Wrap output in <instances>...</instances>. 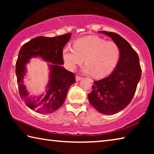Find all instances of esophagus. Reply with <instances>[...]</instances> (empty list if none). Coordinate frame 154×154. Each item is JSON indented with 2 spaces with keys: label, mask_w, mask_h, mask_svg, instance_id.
Segmentation results:
<instances>
[{
  "label": "esophagus",
  "mask_w": 154,
  "mask_h": 154,
  "mask_svg": "<svg viewBox=\"0 0 154 154\" xmlns=\"http://www.w3.org/2000/svg\"><path fill=\"white\" fill-rule=\"evenodd\" d=\"M75 79H76V82H79V81H80L81 79H82V78L81 77H79V76H77V75L76 77H75Z\"/></svg>",
  "instance_id": "34e87169"
}]
</instances>
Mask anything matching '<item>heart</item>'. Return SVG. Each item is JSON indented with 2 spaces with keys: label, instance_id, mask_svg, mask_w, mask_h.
<instances>
[{
  "label": "heart",
  "instance_id": "1",
  "mask_svg": "<svg viewBox=\"0 0 154 154\" xmlns=\"http://www.w3.org/2000/svg\"><path fill=\"white\" fill-rule=\"evenodd\" d=\"M119 56L120 51L116 43L97 36L80 38L75 41L73 48L66 46L62 49V58L68 69L73 71L85 58L86 64L82 72L96 77L111 73L118 63Z\"/></svg>",
  "mask_w": 154,
  "mask_h": 154
}]
</instances>
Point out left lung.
Returning a JSON list of instances; mask_svg holds the SVG:
<instances>
[{"label":"left lung","mask_w":154,"mask_h":154,"mask_svg":"<svg viewBox=\"0 0 154 154\" xmlns=\"http://www.w3.org/2000/svg\"><path fill=\"white\" fill-rule=\"evenodd\" d=\"M109 36L119 48L118 63L110 75L94 82L88 94L90 105L100 113L113 115L131 102L141 77L139 56L126 40L114 32L99 31Z\"/></svg>","instance_id":"left-lung-1"}]
</instances>
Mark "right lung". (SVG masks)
Wrapping results in <instances>:
<instances>
[{
    "mask_svg": "<svg viewBox=\"0 0 154 154\" xmlns=\"http://www.w3.org/2000/svg\"><path fill=\"white\" fill-rule=\"evenodd\" d=\"M71 36V33L54 37L37 36L23 45L19 51L15 72L20 95L28 107L37 113L47 114L58 109L64 103L70 86L75 83V75L62 66V49ZM33 57L51 63L48 64L49 80L45 93L38 96L30 95L24 84L26 64Z\"/></svg>",
    "mask_w": 154,
    "mask_h": 154,
    "instance_id": "add662e5",
    "label": "right lung"
}]
</instances>
